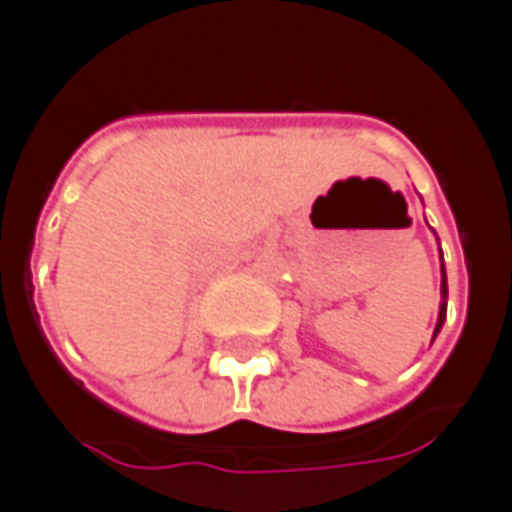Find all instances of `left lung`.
<instances>
[{"label":"left lung","mask_w":512,"mask_h":512,"mask_svg":"<svg viewBox=\"0 0 512 512\" xmlns=\"http://www.w3.org/2000/svg\"><path fill=\"white\" fill-rule=\"evenodd\" d=\"M442 273H444V265H442ZM442 296H444V299H447V279H442ZM444 316H447V305L439 307V322H436V333H439V330H442V325H444ZM436 333H433V336H436Z\"/></svg>","instance_id":"8db88e82"}]
</instances>
